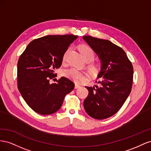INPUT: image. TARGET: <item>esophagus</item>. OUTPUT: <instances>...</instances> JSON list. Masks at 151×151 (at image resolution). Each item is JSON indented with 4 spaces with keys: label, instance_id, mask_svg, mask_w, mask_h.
Listing matches in <instances>:
<instances>
[{
    "label": "esophagus",
    "instance_id": "esophagus-1",
    "mask_svg": "<svg viewBox=\"0 0 151 151\" xmlns=\"http://www.w3.org/2000/svg\"><path fill=\"white\" fill-rule=\"evenodd\" d=\"M81 87V86L79 85V84H78V83H75V88L76 89V88H80Z\"/></svg>",
    "mask_w": 151,
    "mask_h": 151
}]
</instances>
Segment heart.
Listing matches in <instances>:
<instances>
[{
	"mask_svg": "<svg viewBox=\"0 0 151 151\" xmlns=\"http://www.w3.org/2000/svg\"><path fill=\"white\" fill-rule=\"evenodd\" d=\"M80 53L85 59L86 61L90 62L94 59L95 54L93 49L88 45H83L79 47ZM101 65L98 63H91L89 64V70L92 73H97L100 70ZM63 76L66 78L71 79L75 81H78L80 80H83L87 78V77L83 73L80 72L75 68H70L68 70H64L62 73Z\"/></svg>",
	"mask_w": 151,
	"mask_h": 151,
	"instance_id": "heart-1",
	"label": "heart"
}]
</instances>
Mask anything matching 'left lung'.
Masks as SVG:
<instances>
[{
  "instance_id": "obj_1",
  "label": "left lung",
  "mask_w": 151,
  "mask_h": 151,
  "mask_svg": "<svg viewBox=\"0 0 151 151\" xmlns=\"http://www.w3.org/2000/svg\"><path fill=\"white\" fill-rule=\"evenodd\" d=\"M101 59L98 78L99 85L85 87L88 95L83 102L87 113L92 118L104 119L121 109L130 95L133 76L132 64L122 48L109 40L91 36L83 37Z\"/></svg>"
}]
</instances>
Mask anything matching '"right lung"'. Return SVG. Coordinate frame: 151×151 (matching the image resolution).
Instances as JSON below:
<instances>
[{
    "label": "right lung",
    "instance_id": "1",
    "mask_svg": "<svg viewBox=\"0 0 151 151\" xmlns=\"http://www.w3.org/2000/svg\"><path fill=\"white\" fill-rule=\"evenodd\" d=\"M78 36L47 35L32 41L18 62V88L27 104L36 113L48 115L62 106L66 95L75 87L71 80L61 77L56 83L49 80L56 76L64 53Z\"/></svg>",
    "mask_w": 151,
    "mask_h": 151
}]
</instances>
